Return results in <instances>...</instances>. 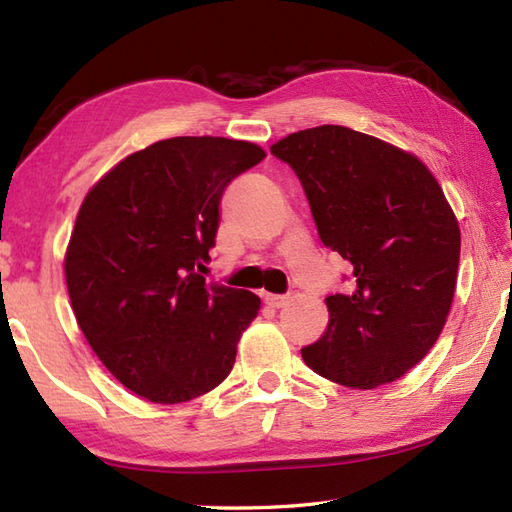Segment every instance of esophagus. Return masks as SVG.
Returning <instances> with one entry per match:
<instances>
[{
	"label": "esophagus",
	"instance_id": "1",
	"mask_svg": "<svg viewBox=\"0 0 512 512\" xmlns=\"http://www.w3.org/2000/svg\"><path fill=\"white\" fill-rule=\"evenodd\" d=\"M286 295H270V292H264V303L268 308H281L286 303Z\"/></svg>",
	"mask_w": 512,
	"mask_h": 512
}]
</instances>
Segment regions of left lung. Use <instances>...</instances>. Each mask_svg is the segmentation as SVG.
<instances>
[{"label": "left lung", "instance_id": "obj_1", "mask_svg": "<svg viewBox=\"0 0 512 512\" xmlns=\"http://www.w3.org/2000/svg\"><path fill=\"white\" fill-rule=\"evenodd\" d=\"M297 173L321 242L352 264V290L325 297L328 330L301 356L354 389L394 383L436 345L460 264V226L424 162L341 125L270 147Z\"/></svg>", "mask_w": 512, "mask_h": 512}]
</instances>
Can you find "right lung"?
<instances>
[{"mask_svg": "<svg viewBox=\"0 0 512 512\" xmlns=\"http://www.w3.org/2000/svg\"><path fill=\"white\" fill-rule=\"evenodd\" d=\"M266 151L246 140H158L107 171L76 215L65 281L94 354L134 394L178 405L231 374L257 295L209 284L228 182Z\"/></svg>", "mask_w": 512, "mask_h": 512, "instance_id": "1", "label": "right lung"}]
</instances>
